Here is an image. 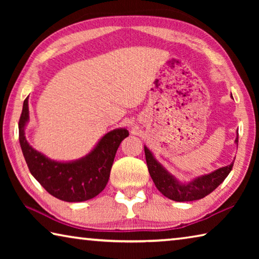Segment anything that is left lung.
<instances>
[{"instance_id":"1","label":"left lung","mask_w":259,"mask_h":259,"mask_svg":"<svg viewBox=\"0 0 259 259\" xmlns=\"http://www.w3.org/2000/svg\"><path fill=\"white\" fill-rule=\"evenodd\" d=\"M238 142L239 135L236 133V145H238ZM144 150H145L148 172H150L156 188L166 198L177 201V202H188V201L203 199L225 181V178L229 176L233 168V162H232L229 165L196 177L191 182L182 183L155 159L146 146H144Z\"/></svg>"}]
</instances>
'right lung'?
<instances>
[{
  "label": "right lung",
  "instance_id": "1",
  "mask_svg": "<svg viewBox=\"0 0 259 259\" xmlns=\"http://www.w3.org/2000/svg\"><path fill=\"white\" fill-rule=\"evenodd\" d=\"M28 121L27 97L19 119V143L33 177L48 193L66 202H82L97 196L106 186L117 148L122 140L128 137L129 131L125 128L109 131L85 156L60 162L49 159L29 145L25 136Z\"/></svg>",
  "mask_w": 259,
  "mask_h": 259
}]
</instances>
